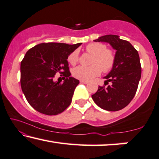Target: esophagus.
I'll use <instances>...</instances> for the list:
<instances>
[{"instance_id":"esophagus-1","label":"esophagus","mask_w":159,"mask_h":159,"mask_svg":"<svg viewBox=\"0 0 159 159\" xmlns=\"http://www.w3.org/2000/svg\"><path fill=\"white\" fill-rule=\"evenodd\" d=\"M80 84H88V81H86V80H80Z\"/></svg>"}]
</instances>
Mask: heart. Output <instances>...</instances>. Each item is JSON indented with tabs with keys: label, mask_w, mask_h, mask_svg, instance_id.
Listing matches in <instances>:
<instances>
[{
	"label": "heart",
	"mask_w": 159,
	"mask_h": 159,
	"mask_svg": "<svg viewBox=\"0 0 159 159\" xmlns=\"http://www.w3.org/2000/svg\"><path fill=\"white\" fill-rule=\"evenodd\" d=\"M86 51L92 55L91 64L92 66H78L72 70L73 76L82 80H90L98 76L102 73H109L112 70L116 64V55L109 50L106 44L100 42H93L86 47ZM79 60V52L75 50L68 57V61L72 66H75Z\"/></svg>",
	"instance_id": "obj_1"
}]
</instances>
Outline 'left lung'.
I'll return each instance as SVG.
<instances>
[{
	"label": "left lung",
	"instance_id": "1",
	"mask_svg": "<svg viewBox=\"0 0 159 159\" xmlns=\"http://www.w3.org/2000/svg\"><path fill=\"white\" fill-rule=\"evenodd\" d=\"M95 42H108L117 50L116 64L104 77L105 83L111 85L99 86L92 99L102 109L115 111L125 108L135 97L141 77V66L138 51L128 41L117 35L102 36Z\"/></svg>",
	"mask_w": 159,
	"mask_h": 159
}]
</instances>
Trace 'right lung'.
Listing matches in <instances>:
<instances>
[{"label":"right lung","mask_w":159,"mask_h":159,"mask_svg":"<svg viewBox=\"0 0 159 159\" xmlns=\"http://www.w3.org/2000/svg\"><path fill=\"white\" fill-rule=\"evenodd\" d=\"M81 44L48 42L30 49L21 62V86L26 100L39 112L60 114L69 107L79 80L70 77L68 55ZM64 76L55 82L54 75Z\"/></svg>","instance_id":"obj_1"}]
</instances>
